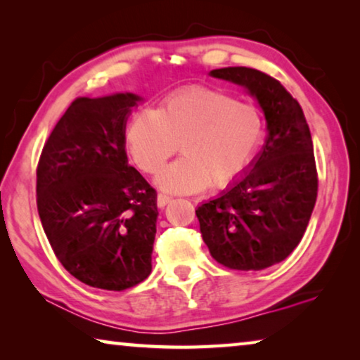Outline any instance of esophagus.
<instances>
[{
    "label": "esophagus",
    "instance_id": "esophagus-1",
    "mask_svg": "<svg viewBox=\"0 0 360 360\" xmlns=\"http://www.w3.org/2000/svg\"><path fill=\"white\" fill-rule=\"evenodd\" d=\"M172 202V197H169V195H167V193H163V192H160L157 195V206L158 208H165V206Z\"/></svg>",
    "mask_w": 360,
    "mask_h": 360
}]
</instances>
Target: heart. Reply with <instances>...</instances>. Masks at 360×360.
<instances>
[{
  "label": "heart",
  "mask_w": 360,
  "mask_h": 360,
  "mask_svg": "<svg viewBox=\"0 0 360 360\" xmlns=\"http://www.w3.org/2000/svg\"><path fill=\"white\" fill-rule=\"evenodd\" d=\"M262 131L252 105L217 90L188 89L169 96L155 112H138L127 127L125 143L138 168L149 174L160 172L179 148L182 157L163 169L158 184L187 193L238 178L252 160Z\"/></svg>",
  "instance_id": "b5f03b06"
}]
</instances>
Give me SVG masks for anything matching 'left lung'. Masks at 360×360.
I'll use <instances>...</instances> for the list:
<instances>
[{
  "instance_id": "left-lung-1",
  "label": "left lung",
  "mask_w": 360,
  "mask_h": 360,
  "mask_svg": "<svg viewBox=\"0 0 360 360\" xmlns=\"http://www.w3.org/2000/svg\"><path fill=\"white\" fill-rule=\"evenodd\" d=\"M257 98L268 136L248 173L195 210L212 259L231 270H264L294 251L318 197L313 141L302 106L275 77L246 66L212 70Z\"/></svg>"
}]
</instances>
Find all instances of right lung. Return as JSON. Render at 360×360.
Instances as JSON below:
<instances>
[{
    "instance_id": "1",
    "label": "right lung",
    "mask_w": 360,
    "mask_h": 360,
    "mask_svg": "<svg viewBox=\"0 0 360 360\" xmlns=\"http://www.w3.org/2000/svg\"><path fill=\"white\" fill-rule=\"evenodd\" d=\"M133 94L79 96L42 148L36 203L42 229L66 270L105 290L150 275L157 192L129 165L125 124Z\"/></svg>"
}]
</instances>
